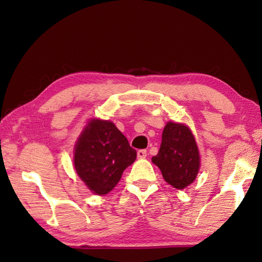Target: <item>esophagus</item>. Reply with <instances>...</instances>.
<instances>
[{
    "label": "esophagus",
    "instance_id": "1",
    "mask_svg": "<svg viewBox=\"0 0 262 262\" xmlns=\"http://www.w3.org/2000/svg\"><path fill=\"white\" fill-rule=\"evenodd\" d=\"M137 157L139 158H145L147 157V150H139V151H137Z\"/></svg>",
    "mask_w": 262,
    "mask_h": 262
}]
</instances>
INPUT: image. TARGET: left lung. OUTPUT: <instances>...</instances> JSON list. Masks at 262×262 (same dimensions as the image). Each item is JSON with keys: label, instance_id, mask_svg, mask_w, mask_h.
I'll use <instances>...</instances> for the list:
<instances>
[{"label": "left lung", "instance_id": "8db88e82", "mask_svg": "<svg viewBox=\"0 0 262 262\" xmlns=\"http://www.w3.org/2000/svg\"><path fill=\"white\" fill-rule=\"evenodd\" d=\"M162 171L163 178L177 189H184L196 178L200 168V154L189 128L167 122L162 134L159 151L151 158Z\"/></svg>", "mask_w": 262, "mask_h": 262}]
</instances>
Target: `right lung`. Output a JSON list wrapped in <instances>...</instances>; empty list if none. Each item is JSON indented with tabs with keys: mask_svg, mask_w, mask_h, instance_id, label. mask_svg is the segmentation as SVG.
<instances>
[{
	"mask_svg": "<svg viewBox=\"0 0 262 262\" xmlns=\"http://www.w3.org/2000/svg\"><path fill=\"white\" fill-rule=\"evenodd\" d=\"M136 150L113 122L92 119L75 145L74 165L79 178L97 195L111 192L122 172L134 163Z\"/></svg>",
	"mask_w": 262,
	"mask_h": 262,
	"instance_id": "obj_1",
	"label": "right lung"
}]
</instances>
